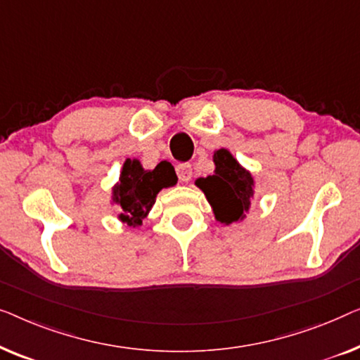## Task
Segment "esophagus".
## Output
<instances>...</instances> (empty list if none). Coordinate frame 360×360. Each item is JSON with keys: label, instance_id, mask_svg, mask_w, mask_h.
Returning <instances> with one entry per match:
<instances>
[{"label": "esophagus", "instance_id": "1", "mask_svg": "<svg viewBox=\"0 0 360 360\" xmlns=\"http://www.w3.org/2000/svg\"><path fill=\"white\" fill-rule=\"evenodd\" d=\"M176 173H178L181 181H184V182L191 181V178H192V166L189 163H181V165L176 166Z\"/></svg>", "mask_w": 360, "mask_h": 360}]
</instances>
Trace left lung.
Segmentation results:
<instances>
[{
  "label": "left lung",
  "instance_id": "1",
  "mask_svg": "<svg viewBox=\"0 0 360 360\" xmlns=\"http://www.w3.org/2000/svg\"><path fill=\"white\" fill-rule=\"evenodd\" d=\"M214 163V174L199 178L195 186L205 194L220 224H236L250 210L255 197V178L226 148L215 151Z\"/></svg>",
  "mask_w": 360,
  "mask_h": 360
}]
</instances>
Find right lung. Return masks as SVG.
I'll return each instance as SVG.
<instances>
[{
    "instance_id": "obj_1",
    "label": "right lung",
    "mask_w": 360,
    "mask_h": 360,
    "mask_svg": "<svg viewBox=\"0 0 360 360\" xmlns=\"http://www.w3.org/2000/svg\"><path fill=\"white\" fill-rule=\"evenodd\" d=\"M178 182L169 161H161L155 169H145L139 160H125L119 182L112 187V202L120 212L119 220L129 226H140L153 207L156 195L165 187Z\"/></svg>"
}]
</instances>
